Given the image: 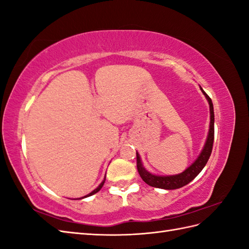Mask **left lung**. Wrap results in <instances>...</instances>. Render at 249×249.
Segmentation results:
<instances>
[{"mask_svg":"<svg viewBox=\"0 0 249 249\" xmlns=\"http://www.w3.org/2000/svg\"><path fill=\"white\" fill-rule=\"evenodd\" d=\"M201 91L203 92L205 95L206 99L210 104V113H211V123H210V130H209V136L208 139H206L205 145L203 147L202 152L199 155V157L196 160V161L193 163L192 166L187 168L184 172L177 174V176H169V177H160V176H154V174L150 173L145 168L142 166V162L140 160V156L137 154V169H138V172L140 174L141 178L143 181L150 185L152 187L156 188H162V189H178L181 188L185 185L190 183L193 179L198 176L201 172V170L204 168V166L208 162L209 158L211 156V153H212L213 149V143H214V108H213V103L212 99L209 97V95L206 94L202 88H200Z\"/></svg>","mask_w":249,"mask_h":249,"instance_id":"obj_1","label":"left lung"}]
</instances>
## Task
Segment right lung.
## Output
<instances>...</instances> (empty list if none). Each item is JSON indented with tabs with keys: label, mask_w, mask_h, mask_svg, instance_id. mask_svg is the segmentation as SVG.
I'll return each instance as SVG.
<instances>
[{
	"label": "right lung",
	"mask_w": 249,
	"mask_h": 249,
	"mask_svg": "<svg viewBox=\"0 0 249 249\" xmlns=\"http://www.w3.org/2000/svg\"><path fill=\"white\" fill-rule=\"evenodd\" d=\"M105 181H106V178H104V181H103L102 183H100V185H99V186H98V187H97L96 189H94L92 193H89V195H87V196H84V197H89V196H92V195H94V194H96V193H98V192H99V190H100V189H102V187H103V185H104Z\"/></svg>",
	"instance_id": "obj_1"
}]
</instances>
